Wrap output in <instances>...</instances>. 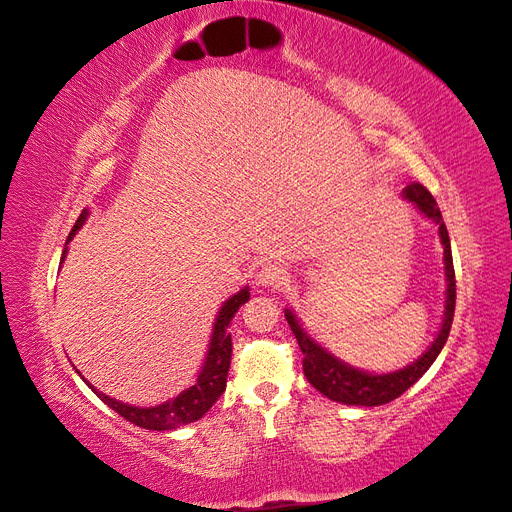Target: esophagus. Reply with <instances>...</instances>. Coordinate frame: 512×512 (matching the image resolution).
Segmentation results:
<instances>
[{"mask_svg": "<svg viewBox=\"0 0 512 512\" xmlns=\"http://www.w3.org/2000/svg\"><path fill=\"white\" fill-rule=\"evenodd\" d=\"M257 281L261 285H266V287H281L287 281V274H285V270L281 266L268 264V266H264V268L259 270Z\"/></svg>", "mask_w": 512, "mask_h": 512, "instance_id": "34e87169", "label": "esophagus"}]
</instances>
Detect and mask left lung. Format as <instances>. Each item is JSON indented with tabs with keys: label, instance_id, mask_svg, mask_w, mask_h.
Listing matches in <instances>:
<instances>
[{
	"label": "left lung",
	"instance_id": "obj_1",
	"mask_svg": "<svg viewBox=\"0 0 512 512\" xmlns=\"http://www.w3.org/2000/svg\"><path fill=\"white\" fill-rule=\"evenodd\" d=\"M402 196L406 201H411L419 212L439 227L441 244H443V261H445V279H448L443 324L435 337V342H432V346L415 363L406 365L404 370H398V372L370 374L357 368H350L348 363L339 361L337 357L331 355V352H326L320 344L313 342V339L305 333V329L296 320L292 309H285V320L290 324L292 333L296 335L300 350H303V372L307 376V381L316 387L322 396H326L333 402L355 404V406H378V404H387L391 400H396L424 376V372L439 357L445 342H448L452 320H454V305H456V279H454L450 235L443 225L437 201L432 199V194L422 186V183H415V181L409 183V186L402 190Z\"/></svg>",
	"mask_w": 512,
	"mask_h": 512
}]
</instances>
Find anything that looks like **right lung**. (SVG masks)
<instances>
[{"label": "right lung", "instance_id": "1", "mask_svg": "<svg viewBox=\"0 0 512 512\" xmlns=\"http://www.w3.org/2000/svg\"><path fill=\"white\" fill-rule=\"evenodd\" d=\"M86 216H88V212L84 209L69 233L67 244L73 240L77 229L84 225ZM64 255H67V248H64L60 264L64 261ZM248 298H251V292H248V287H244V290L233 294L227 303L220 307L216 322H214L212 339H209V350H207V357L203 363V370L199 372V376H196V383L192 387H188L186 391H181L177 398L168 400L164 404H157V406H144L142 409V406H131V404H125V402H119V400L106 396V393L97 391L88 381H86V385L93 389L97 396L110 406L112 411H116L121 417H125L127 422L136 424L140 428L173 430L183 424L196 422V419H201L209 409H212V404L222 396V391H225V387H227V374H229V365H231V333L227 329H229V324H231L235 313H238V309L246 303Z\"/></svg>", "mask_w": 512, "mask_h": 512}]
</instances>
